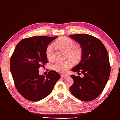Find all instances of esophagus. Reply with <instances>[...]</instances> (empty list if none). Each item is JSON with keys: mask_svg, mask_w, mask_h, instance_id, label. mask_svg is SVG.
<instances>
[{"mask_svg": "<svg viewBox=\"0 0 120 120\" xmlns=\"http://www.w3.org/2000/svg\"><path fill=\"white\" fill-rule=\"evenodd\" d=\"M67 77H68V75H63V74L61 75V78H66Z\"/></svg>", "mask_w": 120, "mask_h": 120, "instance_id": "34e87169", "label": "esophagus"}]
</instances>
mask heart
Masks as SVG:
<instances>
[{
    "instance_id": "heart-1",
    "label": "heart",
    "mask_w": 120,
    "mask_h": 120,
    "mask_svg": "<svg viewBox=\"0 0 120 120\" xmlns=\"http://www.w3.org/2000/svg\"><path fill=\"white\" fill-rule=\"evenodd\" d=\"M58 48L63 49L67 52V56L75 62H78L82 58V50L78 47L75 46V43L67 37L62 36L58 38L54 43ZM53 46L49 45L45 50V55L48 59L52 60L53 58ZM71 60H68L65 61L57 62L53 65L54 70L61 73H65L69 68L72 66Z\"/></svg>"
}]
</instances>
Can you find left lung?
<instances>
[{
  "mask_svg": "<svg viewBox=\"0 0 120 120\" xmlns=\"http://www.w3.org/2000/svg\"><path fill=\"white\" fill-rule=\"evenodd\" d=\"M70 37L80 44L82 53L80 62L72 71L84 75L82 78L71 75L74 82L70 92L81 101H92L102 93L110 76L108 53L103 43L91 35L79 34Z\"/></svg>",
  "mask_w": 120,
  "mask_h": 120,
  "instance_id": "obj_1",
  "label": "left lung"
}]
</instances>
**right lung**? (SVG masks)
Instances as JSON below:
<instances>
[{
    "mask_svg": "<svg viewBox=\"0 0 120 120\" xmlns=\"http://www.w3.org/2000/svg\"><path fill=\"white\" fill-rule=\"evenodd\" d=\"M58 38L33 36L23 39L17 45L10 59V71L15 86L25 98L37 102L49 95L60 75L50 71L46 76L39 75L38 68L48 62L45 50Z\"/></svg>",
    "mask_w": 120,
    "mask_h": 120,
    "instance_id": "1",
    "label": "right lung"
}]
</instances>
